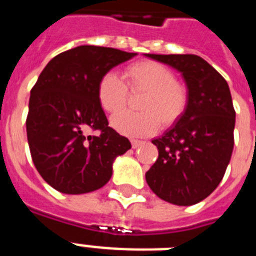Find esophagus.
Instances as JSON below:
<instances>
[{"label":"esophagus","mask_w":256,"mask_h":256,"mask_svg":"<svg viewBox=\"0 0 256 256\" xmlns=\"http://www.w3.org/2000/svg\"><path fill=\"white\" fill-rule=\"evenodd\" d=\"M144 144V140H132V148H140V144Z\"/></svg>","instance_id":"esophagus-1"}]
</instances>
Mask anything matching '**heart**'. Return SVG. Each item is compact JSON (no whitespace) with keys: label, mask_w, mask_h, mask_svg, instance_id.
<instances>
[{"label":"heart","mask_w":256,"mask_h":256,"mask_svg":"<svg viewBox=\"0 0 256 256\" xmlns=\"http://www.w3.org/2000/svg\"><path fill=\"white\" fill-rule=\"evenodd\" d=\"M124 78L126 84L120 76L108 72L96 85L100 104L110 114L126 106L129 90L145 92L140 101L142 112H122L112 116V126L116 132L130 136H148L158 130L160 124L170 128L184 116L188 92L164 65L148 60L134 62L124 70Z\"/></svg>","instance_id":"heart-1"}]
</instances>
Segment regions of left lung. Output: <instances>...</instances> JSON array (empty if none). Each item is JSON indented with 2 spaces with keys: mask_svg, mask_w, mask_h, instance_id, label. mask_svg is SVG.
Wrapping results in <instances>:
<instances>
[{
  "mask_svg": "<svg viewBox=\"0 0 256 256\" xmlns=\"http://www.w3.org/2000/svg\"><path fill=\"white\" fill-rule=\"evenodd\" d=\"M180 72L188 88L184 116L152 140L158 160L146 182L160 199L191 206L207 198L226 172L234 148L235 110L226 80L195 54H146Z\"/></svg>",
  "mask_w": 256,
  "mask_h": 256,
  "instance_id": "8db88e82",
  "label": "left lung"
}]
</instances>
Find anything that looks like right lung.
<instances>
[{
	"instance_id": "add662e5",
	"label": "right lung",
	"mask_w": 256,
	"mask_h": 256,
	"mask_svg": "<svg viewBox=\"0 0 256 256\" xmlns=\"http://www.w3.org/2000/svg\"><path fill=\"white\" fill-rule=\"evenodd\" d=\"M136 53L84 45L58 54L30 92L26 132L33 164L64 194H85L112 178V160L132 148L108 126L96 96L100 78ZM92 132V134H88Z\"/></svg>"
}]
</instances>
